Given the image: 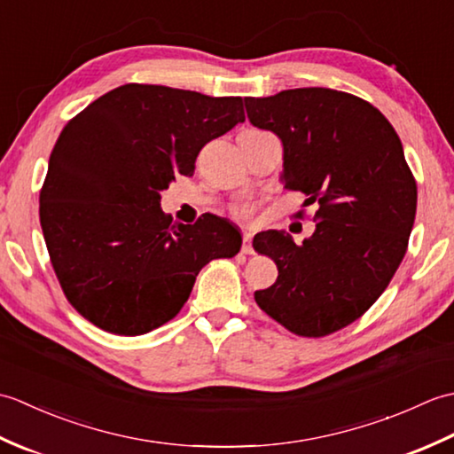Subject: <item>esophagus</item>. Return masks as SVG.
I'll list each match as a JSON object with an SVG mask.
<instances>
[{
  "mask_svg": "<svg viewBox=\"0 0 454 454\" xmlns=\"http://www.w3.org/2000/svg\"><path fill=\"white\" fill-rule=\"evenodd\" d=\"M242 254L252 255L254 254V246H252V234L246 232L242 238Z\"/></svg>",
  "mask_w": 454,
  "mask_h": 454,
  "instance_id": "obj_1",
  "label": "esophagus"
}]
</instances>
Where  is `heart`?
I'll use <instances>...</instances> for the list:
<instances>
[{
    "label": "heart",
    "mask_w": 454,
    "mask_h": 454,
    "mask_svg": "<svg viewBox=\"0 0 454 454\" xmlns=\"http://www.w3.org/2000/svg\"><path fill=\"white\" fill-rule=\"evenodd\" d=\"M249 212H252V207H247V205H238L232 208V215L238 218H246Z\"/></svg>",
    "instance_id": "heart-1"
}]
</instances>
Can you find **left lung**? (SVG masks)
Here are the masks:
<instances>
[{"instance_id": "1", "label": "left lung", "mask_w": 454, "mask_h": 454, "mask_svg": "<svg viewBox=\"0 0 454 454\" xmlns=\"http://www.w3.org/2000/svg\"><path fill=\"white\" fill-rule=\"evenodd\" d=\"M247 119L283 142V183L317 205L302 244L277 230L254 249L278 277L255 302L302 337H324L361 317L392 281L416 220L418 185L384 114L356 95L327 88L246 98ZM296 218L304 220V210Z\"/></svg>"}]
</instances>
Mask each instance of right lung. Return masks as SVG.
<instances>
[{"mask_svg":"<svg viewBox=\"0 0 454 454\" xmlns=\"http://www.w3.org/2000/svg\"><path fill=\"white\" fill-rule=\"evenodd\" d=\"M242 98L127 83L67 121L41 189V226L62 291L85 320L142 335L176 317L199 271L242 236L202 215L173 224L160 191L192 176L199 152L238 122Z\"/></svg>","mask_w":454,"mask_h":454,"instance_id":"add662e5","label":"right lung"}]
</instances>
